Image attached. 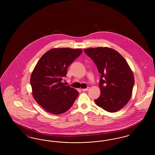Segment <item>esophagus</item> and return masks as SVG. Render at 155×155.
<instances>
[{
    "label": "esophagus",
    "instance_id": "1",
    "mask_svg": "<svg viewBox=\"0 0 155 155\" xmlns=\"http://www.w3.org/2000/svg\"><path fill=\"white\" fill-rule=\"evenodd\" d=\"M89 87L88 88H87L85 89H82V91H88Z\"/></svg>",
    "mask_w": 155,
    "mask_h": 155
}]
</instances>
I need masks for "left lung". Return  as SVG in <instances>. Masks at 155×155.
I'll return each mask as SVG.
<instances>
[{
    "instance_id": "left-lung-1",
    "label": "left lung",
    "mask_w": 155,
    "mask_h": 155,
    "mask_svg": "<svg viewBox=\"0 0 155 155\" xmlns=\"http://www.w3.org/2000/svg\"><path fill=\"white\" fill-rule=\"evenodd\" d=\"M101 74V95L96 104L109 112H116L130 101L134 85L133 71L125 59L109 48L84 49Z\"/></svg>"
}]
</instances>
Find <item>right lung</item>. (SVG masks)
<instances>
[{"instance_id":"add662e5","label":"right lung","mask_w":155,"mask_h":155,"mask_svg":"<svg viewBox=\"0 0 155 155\" xmlns=\"http://www.w3.org/2000/svg\"><path fill=\"white\" fill-rule=\"evenodd\" d=\"M82 52L81 49L54 48L46 52L35 67L30 78L32 95L40 106L53 114L68 110L78 92L61 82L68 66Z\"/></svg>"}]
</instances>
